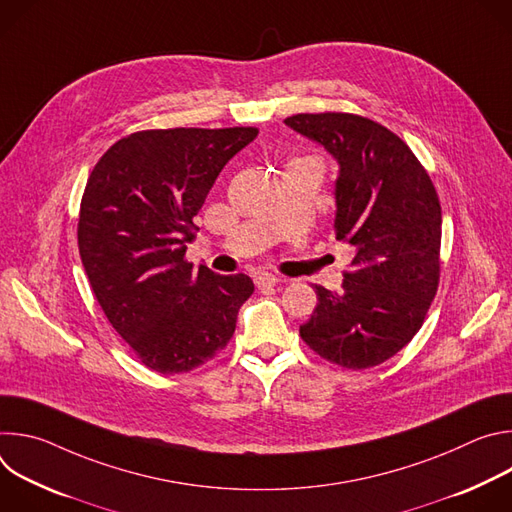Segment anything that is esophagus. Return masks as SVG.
Listing matches in <instances>:
<instances>
[{
    "label": "esophagus",
    "mask_w": 512,
    "mask_h": 512,
    "mask_svg": "<svg viewBox=\"0 0 512 512\" xmlns=\"http://www.w3.org/2000/svg\"><path fill=\"white\" fill-rule=\"evenodd\" d=\"M277 283H279V279H277L273 273H259V275H255V285H257V289H261V291H269V289H273Z\"/></svg>",
    "instance_id": "obj_1"
}]
</instances>
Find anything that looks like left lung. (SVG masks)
<instances>
[{
    "label": "left lung",
    "mask_w": 512,
    "mask_h": 512,
    "mask_svg": "<svg viewBox=\"0 0 512 512\" xmlns=\"http://www.w3.org/2000/svg\"><path fill=\"white\" fill-rule=\"evenodd\" d=\"M338 162L336 239L354 257L342 294L316 285L304 342L344 369H371L421 328L440 281L442 206L409 150L387 127L350 113H300L283 121Z\"/></svg>",
    "instance_id": "1"
}]
</instances>
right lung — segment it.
Returning <instances> with one entry per match:
<instances>
[{
    "label": "right lung",
    "mask_w": 512,
    "mask_h": 512,
    "mask_svg": "<svg viewBox=\"0 0 512 512\" xmlns=\"http://www.w3.org/2000/svg\"><path fill=\"white\" fill-rule=\"evenodd\" d=\"M255 127L131 133L93 168L79 214V253L115 332L145 367L188 373L221 352L253 294L249 275L184 261L192 218Z\"/></svg>",
    "instance_id": "obj_1"
}]
</instances>
